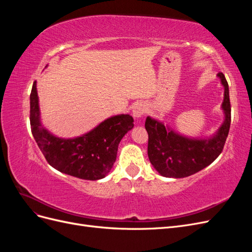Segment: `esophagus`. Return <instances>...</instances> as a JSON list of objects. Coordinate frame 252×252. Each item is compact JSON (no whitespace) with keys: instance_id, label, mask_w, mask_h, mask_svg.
<instances>
[{"instance_id":"esophagus-1","label":"esophagus","mask_w":252,"mask_h":252,"mask_svg":"<svg viewBox=\"0 0 252 252\" xmlns=\"http://www.w3.org/2000/svg\"><path fill=\"white\" fill-rule=\"evenodd\" d=\"M145 112H146V108H145V106L142 105V104H139V105H136L135 107H134V109L132 111V114H133L134 118L140 119V118H142L144 116Z\"/></svg>"}]
</instances>
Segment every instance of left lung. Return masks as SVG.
<instances>
[{
  "instance_id": "left-lung-1",
  "label": "left lung",
  "mask_w": 252,
  "mask_h": 252,
  "mask_svg": "<svg viewBox=\"0 0 252 252\" xmlns=\"http://www.w3.org/2000/svg\"><path fill=\"white\" fill-rule=\"evenodd\" d=\"M225 88L222 107L225 122L218 133L209 140H192L168 130L162 123L147 118L148 158L157 171L166 178H186L210 165L223 151L231 123L229 87L223 72H219Z\"/></svg>"
}]
</instances>
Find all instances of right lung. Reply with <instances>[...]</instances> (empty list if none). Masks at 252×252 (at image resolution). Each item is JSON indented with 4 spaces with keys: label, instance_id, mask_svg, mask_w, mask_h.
Instances as JSON below:
<instances>
[{
    "label": "right lung",
    "instance_id": "right-lung-1",
    "mask_svg": "<svg viewBox=\"0 0 252 252\" xmlns=\"http://www.w3.org/2000/svg\"><path fill=\"white\" fill-rule=\"evenodd\" d=\"M30 126L33 138L49 165L72 177L95 181L103 179L116 162L122 138L133 127L129 114L109 118L87 134L75 139H59L40 123L35 82L30 94Z\"/></svg>",
    "mask_w": 252,
    "mask_h": 252
}]
</instances>
